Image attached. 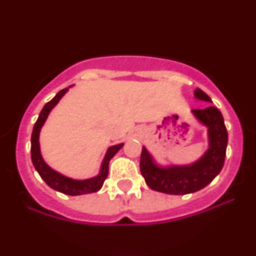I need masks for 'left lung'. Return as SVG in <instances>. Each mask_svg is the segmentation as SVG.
Listing matches in <instances>:
<instances>
[{
  "instance_id": "8db88e82",
  "label": "left lung",
  "mask_w": 256,
  "mask_h": 256,
  "mask_svg": "<svg viewBox=\"0 0 256 256\" xmlns=\"http://www.w3.org/2000/svg\"><path fill=\"white\" fill-rule=\"evenodd\" d=\"M195 96L198 100L212 102L210 96L201 89L195 90ZM192 113L198 122L208 128L210 149L192 165L162 168L155 165L150 154L143 146L140 161V173L148 186L155 192L172 195L195 192L207 186L219 174L224 166L228 130L222 113L213 106L204 110H192Z\"/></svg>"
}]
</instances>
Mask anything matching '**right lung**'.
I'll return each mask as SVG.
<instances>
[{"label":"right lung","instance_id":"add662e5","mask_svg":"<svg viewBox=\"0 0 256 256\" xmlns=\"http://www.w3.org/2000/svg\"><path fill=\"white\" fill-rule=\"evenodd\" d=\"M68 90L66 89L60 90L56 94L54 98L52 101H49L48 104L43 107V110H40V116H38L37 122H34V130H32V136H31V158L32 164H34L36 171L40 173V178L46 182L52 189L56 190V192H60L62 194H66V195L71 196H77V195H84V194H90V192H98L100 189L104 185V182L106 180L108 176V165H110V158L114 156V155L118 152L119 149H122V144L113 146L108 149L107 152H106V156L102 161L101 171H100V174L98 177H94L90 179H85V180H74V179L67 178L64 176L60 174L54 170H52L50 167L44 162L42 155H40V131L42 128V126L46 122V116L50 113V110L55 107V104L60 101V98L64 95V92Z\"/></svg>","mask_w":256,"mask_h":256}]
</instances>
